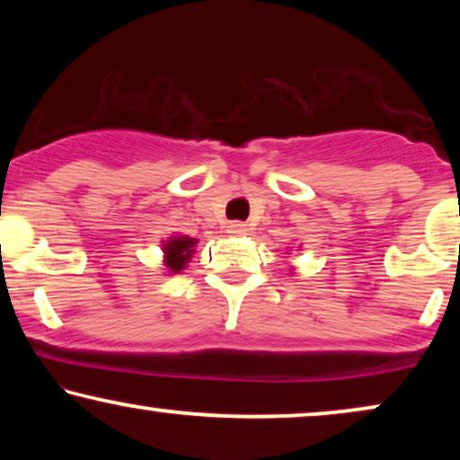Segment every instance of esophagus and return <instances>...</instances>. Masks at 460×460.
Returning a JSON list of instances; mask_svg holds the SVG:
<instances>
[{
	"instance_id": "obj_1",
	"label": "esophagus",
	"mask_w": 460,
	"mask_h": 460,
	"mask_svg": "<svg viewBox=\"0 0 460 460\" xmlns=\"http://www.w3.org/2000/svg\"><path fill=\"white\" fill-rule=\"evenodd\" d=\"M244 232H247V226H244L243 222H232V224L228 226V234L241 236V234H244Z\"/></svg>"
}]
</instances>
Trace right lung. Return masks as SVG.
I'll return each mask as SVG.
<instances>
[{
    "mask_svg": "<svg viewBox=\"0 0 460 460\" xmlns=\"http://www.w3.org/2000/svg\"><path fill=\"white\" fill-rule=\"evenodd\" d=\"M194 238H173L165 244V253H167V266L173 272L184 268V263L190 260L192 255V247H194Z\"/></svg>",
    "mask_w": 460,
    "mask_h": 460,
    "instance_id": "obj_1",
    "label": "right lung"
}]
</instances>
